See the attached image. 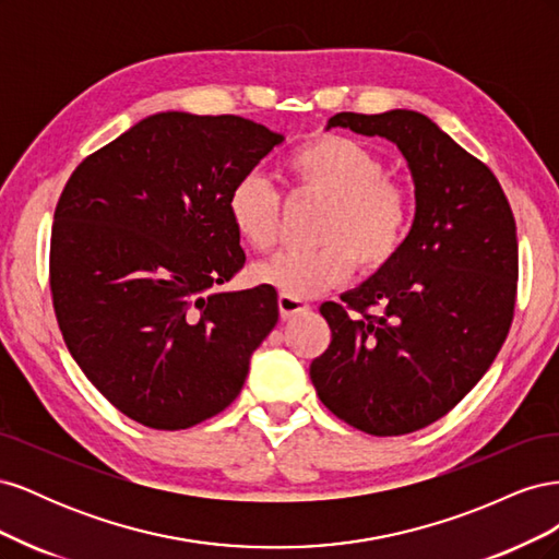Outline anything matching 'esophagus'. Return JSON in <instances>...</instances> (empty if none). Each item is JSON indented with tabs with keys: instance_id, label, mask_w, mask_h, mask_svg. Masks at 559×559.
Listing matches in <instances>:
<instances>
[{
	"instance_id": "obj_1",
	"label": "esophagus",
	"mask_w": 559,
	"mask_h": 559,
	"mask_svg": "<svg viewBox=\"0 0 559 559\" xmlns=\"http://www.w3.org/2000/svg\"><path fill=\"white\" fill-rule=\"evenodd\" d=\"M277 306H280L282 319H292V317H298V314H306L310 310V302L294 298V296H286V294H280Z\"/></svg>"
}]
</instances>
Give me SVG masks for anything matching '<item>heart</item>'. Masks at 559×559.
Returning <instances> with one entry per match:
<instances>
[{
  "mask_svg": "<svg viewBox=\"0 0 559 559\" xmlns=\"http://www.w3.org/2000/svg\"><path fill=\"white\" fill-rule=\"evenodd\" d=\"M280 177L294 195L326 200L314 249H286L253 265L259 284L312 298L345 282L357 261L380 270L396 259L413 228V198L405 186L386 177L384 160L366 144L343 134H314L296 144L280 165ZM238 238L253 251H270L282 228V193L261 175H245L226 200Z\"/></svg>",
  "mask_w": 559,
  "mask_h": 559,
  "instance_id": "obj_1",
  "label": "heart"
}]
</instances>
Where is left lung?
Here are the masks:
<instances>
[{"label":"left lung","mask_w":559,"mask_h":559,"mask_svg":"<svg viewBox=\"0 0 559 559\" xmlns=\"http://www.w3.org/2000/svg\"><path fill=\"white\" fill-rule=\"evenodd\" d=\"M335 126L394 142L408 160L417 207L396 259L343 302L319 308L331 345L310 378L321 403L349 427L403 436L450 413L509 335L515 218L492 170L425 114L341 111L329 118Z\"/></svg>","instance_id":"left-lung-1"}]
</instances>
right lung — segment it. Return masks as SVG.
Instances as JSON below:
<instances>
[{
    "label": "right lung",
    "instance_id": "right-lung-1",
    "mask_svg": "<svg viewBox=\"0 0 559 559\" xmlns=\"http://www.w3.org/2000/svg\"><path fill=\"white\" fill-rule=\"evenodd\" d=\"M284 138L242 116L165 111L83 160L50 230V296L79 368L158 431L238 399L277 292H216L245 265L226 200Z\"/></svg>",
    "mask_w": 559,
    "mask_h": 559
}]
</instances>
